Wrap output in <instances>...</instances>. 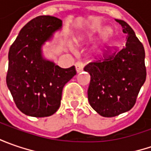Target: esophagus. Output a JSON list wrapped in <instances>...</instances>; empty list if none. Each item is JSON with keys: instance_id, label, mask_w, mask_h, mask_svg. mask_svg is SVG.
<instances>
[{"instance_id": "34e87169", "label": "esophagus", "mask_w": 151, "mask_h": 151, "mask_svg": "<svg viewBox=\"0 0 151 151\" xmlns=\"http://www.w3.org/2000/svg\"><path fill=\"white\" fill-rule=\"evenodd\" d=\"M83 68H84V64L82 62L78 61V62L76 63V71L78 73L82 71L83 70Z\"/></svg>"}]
</instances>
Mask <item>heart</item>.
Listing matches in <instances>:
<instances>
[{
  "label": "heart",
  "instance_id": "1",
  "mask_svg": "<svg viewBox=\"0 0 151 151\" xmlns=\"http://www.w3.org/2000/svg\"><path fill=\"white\" fill-rule=\"evenodd\" d=\"M111 32H112V30H111L110 28H107H107H103V29H101V31H99V32H98L97 34H93V33L88 34V35L86 36V39L89 40V41H94V40L98 39V38L107 37V36H108ZM113 46V44L112 42H107L106 44L101 45V46L97 49V53H98L99 55H102V54H104V53H106L107 51H108L110 49H112Z\"/></svg>",
  "mask_w": 151,
  "mask_h": 151
}]
</instances>
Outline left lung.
Instances as JSON below:
<instances>
[{
	"mask_svg": "<svg viewBox=\"0 0 151 151\" xmlns=\"http://www.w3.org/2000/svg\"><path fill=\"white\" fill-rule=\"evenodd\" d=\"M127 34L125 46L86 65L91 76L87 95L91 107L102 117H115L129 111L146 79L145 49L126 22L116 19Z\"/></svg>",
	"mask_w": 151,
	"mask_h": 151,
	"instance_id": "obj_1",
	"label": "left lung"
}]
</instances>
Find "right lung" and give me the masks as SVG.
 <instances>
[{"label": "right lung", "mask_w": 151, "mask_h": 151, "mask_svg": "<svg viewBox=\"0 0 151 151\" xmlns=\"http://www.w3.org/2000/svg\"><path fill=\"white\" fill-rule=\"evenodd\" d=\"M61 27L55 17H37L22 28L10 48L6 85L26 115H53L60 106L63 87L76 74L75 66L63 69L42 55V46Z\"/></svg>", "instance_id": "obj_1"}]
</instances>
